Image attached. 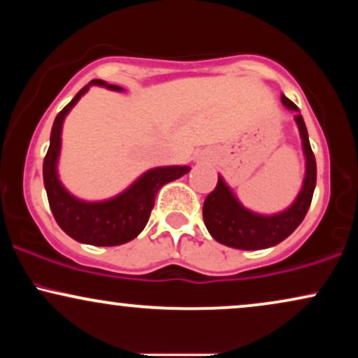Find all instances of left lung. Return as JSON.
Wrapping results in <instances>:
<instances>
[{
    "instance_id": "8db88e82",
    "label": "left lung",
    "mask_w": 358,
    "mask_h": 358,
    "mask_svg": "<svg viewBox=\"0 0 358 358\" xmlns=\"http://www.w3.org/2000/svg\"><path fill=\"white\" fill-rule=\"evenodd\" d=\"M281 101L287 109L296 110L294 119L301 134L303 151L306 158V176L303 188L294 203L285 212L276 213V215H259L242 207L231 188L225 185L222 176H219L217 187L208 193L203 202V222L213 239L229 248L244 250L273 248L296 231L311 205L316 185L315 155L311 151L305 121L299 114L298 106L286 96H281Z\"/></svg>"
}]
</instances>
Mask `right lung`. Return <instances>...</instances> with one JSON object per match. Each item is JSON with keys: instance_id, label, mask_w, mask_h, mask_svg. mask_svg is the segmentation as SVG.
<instances>
[{"instance_id": "add662e5", "label": "right lung", "mask_w": 358, "mask_h": 358, "mask_svg": "<svg viewBox=\"0 0 358 358\" xmlns=\"http://www.w3.org/2000/svg\"><path fill=\"white\" fill-rule=\"evenodd\" d=\"M90 85H102L110 90H122L119 85L94 79L77 92V96L57 114L52 126L50 146L43 159V183L48 203L57 224L72 239L90 245H121L133 241L146 227L155 207L156 193L163 185L173 182L190 171L188 166H162L146 171L127 190L106 202H82L72 196L57 175L60 153V134L64 119Z\"/></svg>"}]
</instances>
